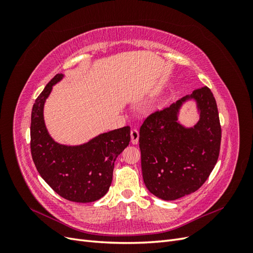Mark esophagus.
<instances>
[{"instance_id":"34e87169","label":"esophagus","mask_w":253,"mask_h":253,"mask_svg":"<svg viewBox=\"0 0 253 253\" xmlns=\"http://www.w3.org/2000/svg\"><path fill=\"white\" fill-rule=\"evenodd\" d=\"M138 140H139V132H138V129L133 128L132 131H131V142L133 144H137V143H138Z\"/></svg>"}]
</instances>
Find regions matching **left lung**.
I'll return each instance as SVG.
<instances>
[{
    "label": "left lung",
    "instance_id": "left-lung-1",
    "mask_svg": "<svg viewBox=\"0 0 253 253\" xmlns=\"http://www.w3.org/2000/svg\"><path fill=\"white\" fill-rule=\"evenodd\" d=\"M190 100L197 102L200 119L193 127H185L178 121V114L182 104ZM220 138L216 101L207 86L151 114L139 131L145 187L164 201L195 192L216 165Z\"/></svg>",
    "mask_w": 253,
    "mask_h": 253
}]
</instances>
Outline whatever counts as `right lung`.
<instances>
[{
	"mask_svg": "<svg viewBox=\"0 0 253 253\" xmlns=\"http://www.w3.org/2000/svg\"><path fill=\"white\" fill-rule=\"evenodd\" d=\"M58 74L36 99L30 124V150L41 177L67 201L91 203L108 192L113 179L115 160L131 140L129 126L99 134L79 145L56 142L44 121V104L52 86L63 79Z\"/></svg>",
	"mask_w": 253,
	"mask_h": 253,
	"instance_id": "add662e5",
	"label": "right lung"
}]
</instances>
